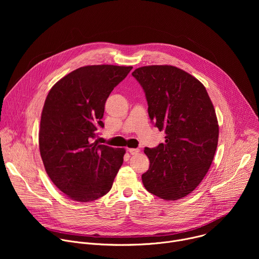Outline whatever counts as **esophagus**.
Wrapping results in <instances>:
<instances>
[{"instance_id":"1","label":"esophagus","mask_w":259,"mask_h":259,"mask_svg":"<svg viewBox=\"0 0 259 259\" xmlns=\"http://www.w3.org/2000/svg\"><path fill=\"white\" fill-rule=\"evenodd\" d=\"M128 151H129V153H130L131 155H137V154H139V152H140L139 149H129Z\"/></svg>"}]
</instances>
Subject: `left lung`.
<instances>
[{
	"mask_svg": "<svg viewBox=\"0 0 259 259\" xmlns=\"http://www.w3.org/2000/svg\"><path fill=\"white\" fill-rule=\"evenodd\" d=\"M151 121L166 133L165 143L145 147L150 168L142 174L147 192L175 201L191 194L207 174L217 147L218 122L204 85L172 65L136 68Z\"/></svg>",
	"mask_w": 259,
	"mask_h": 259,
	"instance_id": "1",
	"label": "left lung"
}]
</instances>
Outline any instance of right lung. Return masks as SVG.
Returning <instances> with one entry per match:
<instances>
[{"label": "right lung", "mask_w": 259, "mask_h": 259, "mask_svg": "<svg viewBox=\"0 0 259 259\" xmlns=\"http://www.w3.org/2000/svg\"><path fill=\"white\" fill-rule=\"evenodd\" d=\"M132 66L87 65L60 79L49 91L39 131V146L45 170L69 199L91 202L113 187L123 164L124 149L91 142L104 104Z\"/></svg>", "instance_id": "right-lung-1"}]
</instances>
